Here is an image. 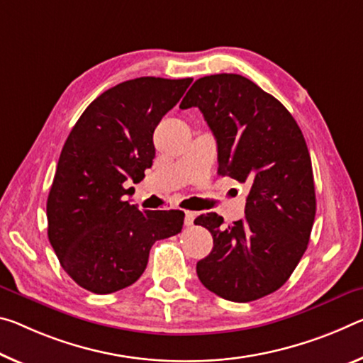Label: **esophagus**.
<instances>
[{
    "label": "esophagus",
    "mask_w": 363,
    "mask_h": 363,
    "mask_svg": "<svg viewBox=\"0 0 363 363\" xmlns=\"http://www.w3.org/2000/svg\"><path fill=\"white\" fill-rule=\"evenodd\" d=\"M195 220V213L194 211H186V218H184V223H186V226H192Z\"/></svg>",
    "instance_id": "esophagus-1"
}]
</instances>
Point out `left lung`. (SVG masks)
<instances>
[{"label": "left lung", "instance_id": "1", "mask_svg": "<svg viewBox=\"0 0 363 363\" xmlns=\"http://www.w3.org/2000/svg\"><path fill=\"white\" fill-rule=\"evenodd\" d=\"M192 106L216 139L218 172L249 187L244 220L224 228L206 213L194 221L213 235L199 279L226 301H257L278 291L307 250L316 211L307 143L283 103L239 74L195 80L179 108Z\"/></svg>", "mask_w": 363, "mask_h": 363}]
</instances>
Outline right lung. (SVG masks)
<instances>
[{"mask_svg":"<svg viewBox=\"0 0 363 363\" xmlns=\"http://www.w3.org/2000/svg\"><path fill=\"white\" fill-rule=\"evenodd\" d=\"M191 82L125 80L91 101L69 134L48 194V239L84 289L111 294L134 284L152 245L181 233L184 211H140L124 200V184L152 168L155 128Z\"/></svg>","mask_w":363,"mask_h":363,"instance_id":"right-lung-1","label":"right lung"}]
</instances>
